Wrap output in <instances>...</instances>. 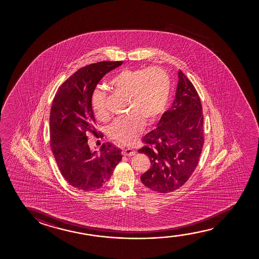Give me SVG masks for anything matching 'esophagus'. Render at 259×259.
I'll use <instances>...</instances> for the list:
<instances>
[{"label":"esophagus","mask_w":259,"mask_h":259,"mask_svg":"<svg viewBox=\"0 0 259 259\" xmlns=\"http://www.w3.org/2000/svg\"><path fill=\"white\" fill-rule=\"evenodd\" d=\"M123 155L124 156H135V150H134V149H125L123 150Z\"/></svg>","instance_id":"34e87169"}]
</instances>
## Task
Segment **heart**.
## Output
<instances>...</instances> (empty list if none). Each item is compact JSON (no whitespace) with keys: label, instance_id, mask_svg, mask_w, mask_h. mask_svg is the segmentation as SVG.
Returning <instances> with one entry per match:
<instances>
[{"label":"heart","instance_id":"obj_1","mask_svg":"<svg viewBox=\"0 0 259 259\" xmlns=\"http://www.w3.org/2000/svg\"><path fill=\"white\" fill-rule=\"evenodd\" d=\"M110 89L127 97L129 115L114 121L107 129L108 135L116 142L129 145L135 142L142 130L143 120L151 123L163 112L170 97V75L163 68L152 67L124 70L109 82ZM106 96L100 89L93 92L91 107L98 120L109 117L104 107Z\"/></svg>","mask_w":259,"mask_h":259}]
</instances>
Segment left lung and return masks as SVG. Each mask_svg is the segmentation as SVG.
<instances>
[{
  "label": "left lung",
  "instance_id": "1",
  "mask_svg": "<svg viewBox=\"0 0 259 259\" xmlns=\"http://www.w3.org/2000/svg\"><path fill=\"white\" fill-rule=\"evenodd\" d=\"M178 75L174 103L142 139L147 146L139 149L151 163L141 176L142 184L158 193H170L187 182L198 164L204 142L198 94L182 71Z\"/></svg>",
  "mask_w": 259,
  "mask_h": 259
}]
</instances>
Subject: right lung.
Masks as SVG:
<instances>
[{"label": "right lung", "instance_id": "add662e5", "mask_svg": "<svg viewBox=\"0 0 259 259\" xmlns=\"http://www.w3.org/2000/svg\"><path fill=\"white\" fill-rule=\"evenodd\" d=\"M123 62H99L79 69L57 90L50 117V146L61 174L81 191L102 188L122 159L120 149L110 142L99 151L88 143V132L96 133L91 98L103 76Z\"/></svg>", "mask_w": 259, "mask_h": 259}]
</instances>
